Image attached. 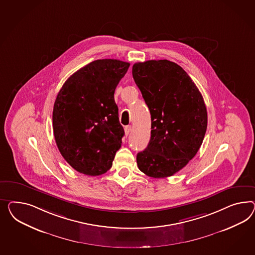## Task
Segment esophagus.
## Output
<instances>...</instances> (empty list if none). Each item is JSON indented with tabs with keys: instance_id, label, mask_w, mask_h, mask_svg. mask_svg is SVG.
<instances>
[{
	"instance_id": "esophagus-1",
	"label": "esophagus",
	"mask_w": 255,
	"mask_h": 255,
	"mask_svg": "<svg viewBox=\"0 0 255 255\" xmlns=\"http://www.w3.org/2000/svg\"><path fill=\"white\" fill-rule=\"evenodd\" d=\"M124 131H125V133L128 135V134L130 133V131H131V125H128V126H126V127L124 128Z\"/></svg>"
}]
</instances>
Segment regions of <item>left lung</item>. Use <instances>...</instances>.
<instances>
[{
  "label": "left lung",
  "mask_w": 255,
  "mask_h": 255,
  "mask_svg": "<svg viewBox=\"0 0 255 255\" xmlns=\"http://www.w3.org/2000/svg\"><path fill=\"white\" fill-rule=\"evenodd\" d=\"M132 77L151 115V137L136 156L138 168L153 178L172 176L202 144L208 123L203 97L186 71L166 59L135 63Z\"/></svg>",
  "instance_id": "obj_1"
}]
</instances>
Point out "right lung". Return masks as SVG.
<instances>
[{"label":"right lung","mask_w":255,"mask_h":255,"mask_svg":"<svg viewBox=\"0 0 255 255\" xmlns=\"http://www.w3.org/2000/svg\"><path fill=\"white\" fill-rule=\"evenodd\" d=\"M129 67L117 59L93 61L70 76L56 97L55 143L77 172L97 176L112 166L124 135L114 93Z\"/></svg>","instance_id":"right-lung-1"}]
</instances>
